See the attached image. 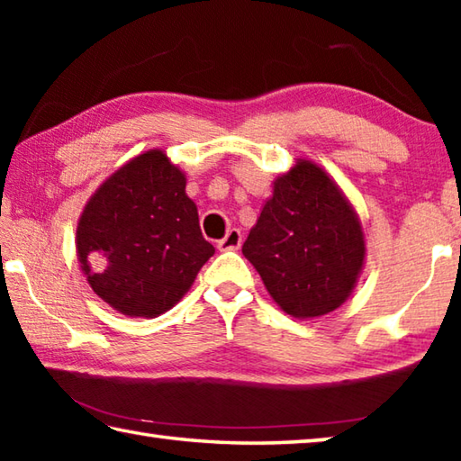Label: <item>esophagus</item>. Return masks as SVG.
Masks as SVG:
<instances>
[{"label": "esophagus", "mask_w": 461, "mask_h": 461, "mask_svg": "<svg viewBox=\"0 0 461 461\" xmlns=\"http://www.w3.org/2000/svg\"><path fill=\"white\" fill-rule=\"evenodd\" d=\"M217 246H220V249H238L241 246V231L236 228L228 230V233H225Z\"/></svg>", "instance_id": "1"}]
</instances>
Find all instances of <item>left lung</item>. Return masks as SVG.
Returning a JSON list of instances; mask_svg holds the SVG:
<instances>
[{
	"mask_svg": "<svg viewBox=\"0 0 461 461\" xmlns=\"http://www.w3.org/2000/svg\"><path fill=\"white\" fill-rule=\"evenodd\" d=\"M280 309L319 317L352 293L364 264V236L352 205L309 160L276 178L258 223L241 246Z\"/></svg>",
	"mask_w": 461,
	"mask_h": 461,
	"instance_id": "8db88e82",
	"label": "left lung"
}]
</instances>
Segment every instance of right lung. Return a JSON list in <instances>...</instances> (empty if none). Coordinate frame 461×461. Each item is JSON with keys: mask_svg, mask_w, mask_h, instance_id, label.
Returning a JSON list of instances; mask_svg holds the SVG:
<instances>
[{"mask_svg": "<svg viewBox=\"0 0 461 461\" xmlns=\"http://www.w3.org/2000/svg\"><path fill=\"white\" fill-rule=\"evenodd\" d=\"M185 175L167 154L130 160L99 186L77 228L93 291L130 317H158L189 291L215 248L203 238Z\"/></svg>", "mask_w": 461, "mask_h": 461, "instance_id": "right-lung-1", "label": "right lung"}]
</instances>
